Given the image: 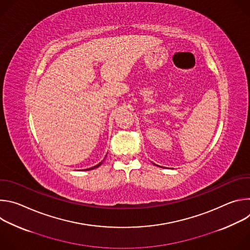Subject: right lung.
<instances>
[{"instance_id": "1", "label": "right lung", "mask_w": 250, "mask_h": 250, "mask_svg": "<svg viewBox=\"0 0 250 250\" xmlns=\"http://www.w3.org/2000/svg\"><path fill=\"white\" fill-rule=\"evenodd\" d=\"M103 162H101V163H99L98 165H96V166H94V167H91V168H88V169H84V170H92V169H95V168H97V167H99L101 164H102Z\"/></svg>"}]
</instances>
